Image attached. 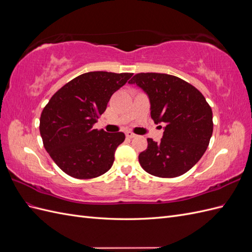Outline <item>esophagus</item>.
<instances>
[{
    "instance_id": "esophagus-1",
    "label": "esophagus",
    "mask_w": 252,
    "mask_h": 252,
    "mask_svg": "<svg viewBox=\"0 0 252 252\" xmlns=\"http://www.w3.org/2000/svg\"><path fill=\"white\" fill-rule=\"evenodd\" d=\"M126 136L127 138H129V139H132V138H134V136H136L133 132H131V131H128V132H126Z\"/></svg>"
}]
</instances>
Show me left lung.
<instances>
[{
    "label": "left lung",
    "mask_w": 252,
    "mask_h": 252,
    "mask_svg": "<svg viewBox=\"0 0 252 252\" xmlns=\"http://www.w3.org/2000/svg\"><path fill=\"white\" fill-rule=\"evenodd\" d=\"M149 96L151 118L166 124L161 142L147 139L139 155L142 168L158 178H175L199 162L212 135V110L200 90L178 77L140 72L129 81Z\"/></svg>",
    "instance_id": "1"
}]
</instances>
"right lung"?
<instances>
[{"mask_svg": "<svg viewBox=\"0 0 252 252\" xmlns=\"http://www.w3.org/2000/svg\"><path fill=\"white\" fill-rule=\"evenodd\" d=\"M133 73L91 71L60 88L45 106L40 133L45 149L59 168L75 179H94L107 172L123 132L94 129L111 95Z\"/></svg>", "mask_w": 252, "mask_h": 252, "instance_id": "add662e5", "label": "right lung"}]
</instances>
